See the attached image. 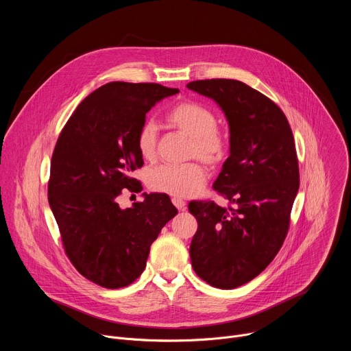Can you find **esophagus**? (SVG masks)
Instances as JSON below:
<instances>
[{"instance_id":"34e87169","label":"esophagus","mask_w":351,"mask_h":351,"mask_svg":"<svg viewBox=\"0 0 351 351\" xmlns=\"http://www.w3.org/2000/svg\"><path fill=\"white\" fill-rule=\"evenodd\" d=\"M172 203H173V206H175L179 211H184V210H186V203L183 202L182 198L173 197V198H172Z\"/></svg>"}]
</instances>
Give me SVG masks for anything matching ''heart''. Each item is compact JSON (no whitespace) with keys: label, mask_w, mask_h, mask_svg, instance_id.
<instances>
[{"label":"heart","mask_w":351,"mask_h":351,"mask_svg":"<svg viewBox=\"0 0 351 351\" xmlns=\"http://www.w3.org/2000/svg\"><path fill=\"white\" fill-rule=\"evenodd\" d=\"M168 122L179 132L190 137L189 158H198L210 165L222 162L228 154L229 140L218 125L217 115L207 107L184 101L173 107L168 114ZM158 130L152 121L144 122L136 136L138 154L152 161L157 156ZM206 182V169L198 162L183 165H161L148 172V187L176 198L195 195Z\"/></svg>","instance_id":"1"}]
</instances>
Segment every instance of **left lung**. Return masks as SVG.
<instances>
[{
	"instance_id": "8db88e82",
	"label": "left lung",
	"mask_w": 351,
	"mask_h": 351,
	"mask_svg": "<svg viewBox=\"0 0 351 351\" xmlns=\"http://www.w3.org/2000/svg\"><path fill=\"white\" fill-rule=\"evenodd\" d=\"M187 88L214 99L230 133V156L213 186L229 207L189 203L198 223L191 265L208 285L234 289L258 276L286 239L300 186L294 137L283 111L243 82L195 80Z\"/></svg>"
}]
</instances>
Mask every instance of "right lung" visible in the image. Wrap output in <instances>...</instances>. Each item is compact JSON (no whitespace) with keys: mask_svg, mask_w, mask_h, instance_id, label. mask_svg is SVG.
<instances>
[{"mask_svg":"<svg viewBox=\"0 0 351 351\" xmlns=\"http://www.w3.org/2000/svg\"><path fill=\"white\" fill-rule=\"evenodd\" d=\"M176 93L157 83H107L77 106L57 140L48 203L68 258L95 285L133 283L153 241L178 214L167 194L144 193V202L126 210L117 202L123 189H143L132 173L144 164L136 136L145 114Z\"/></svg>","mask_w":351,"mask_h":351,"instance_id":"right-lung-1","label":"right lung"}]
</instances>
